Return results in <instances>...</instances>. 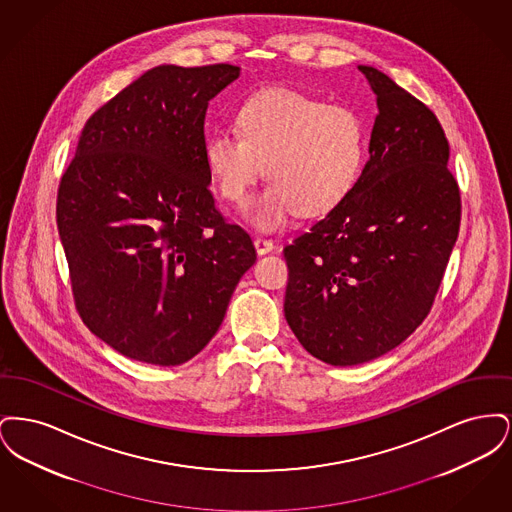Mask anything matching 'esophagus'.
<instances>
[{
    "label": "esophagus",
    "instance_id": "1",
    "mask_svg": "<svg viewBox=\"0 0 512 512\" xmlns=\"http://www.w3.org/2000/svg\"><path fill=\"white\" fill-rule=\"evenodd\" d=\"M253 244H255V249H257V253H259V255H265V253H270V251L274 249V242H272V240H267V238H261V236H259V238H255V242H253Z\"/></svg>",
    "mask_w": 512,
    "mask_h": 512
}]
</instances>
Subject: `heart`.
<instances>
[{
  "label": "heart",
  "instance_id": "b5f03b06",
  "mask_svg": "<svg viewBox=\"0 0 512 512\" xmlns=\"http://www.w3.org/2000/svg\"><path fill=\"white\" fill-rule=\"evenodd\" d=\"M234 130L217 128L205 144L207 171L220 197L242 205L263 171L267 184L247 203V219L272 230L293 213L328 215L357 188L368 159L365 115L292 88L245 99Z\"/></svg>",
  "mask_w": 512,
  "mask_h": 512
}]
</instances>
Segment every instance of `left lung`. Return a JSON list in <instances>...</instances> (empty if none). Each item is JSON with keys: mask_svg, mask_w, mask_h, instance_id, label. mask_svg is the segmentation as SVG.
<instances>
[{"mask_svg": "<svg viewBox=\"0 0 512 512\" xmlns=\"http://www.w3.org/2000/svg\"><path fill=\"white\" fill-rule=\"evenodd\" d=\"M378 101L351 195L284 247V313L299 343L334 366L368 363L428 317L461 226L438 117L390 76L359 65Z\"/></svg>", "mask_w": 512, "mask_h": 512, "instance_id": "left-lung-1", "label": "left lung"}]
</instances>
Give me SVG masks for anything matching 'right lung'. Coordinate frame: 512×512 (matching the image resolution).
Segmentation results:
<instances>
[{
    "label": "right lung",
    "mask_w": 512,
    "mask_h": 512,
    "mask_svg": "<svg viewBox=\"0 0 512 512\" xmlns=\"http://www.w3.org/2000/svg\"><path fill=\"white\" fill-rule=\"evenodd\" d=\"M234 65H159L82 128L57 192L74 307L99 340L149 365H182L217 334L257 259L209 190L205 115Z\"/></svg>",
    "instance_id": "obj_1"
}]
</instances>
